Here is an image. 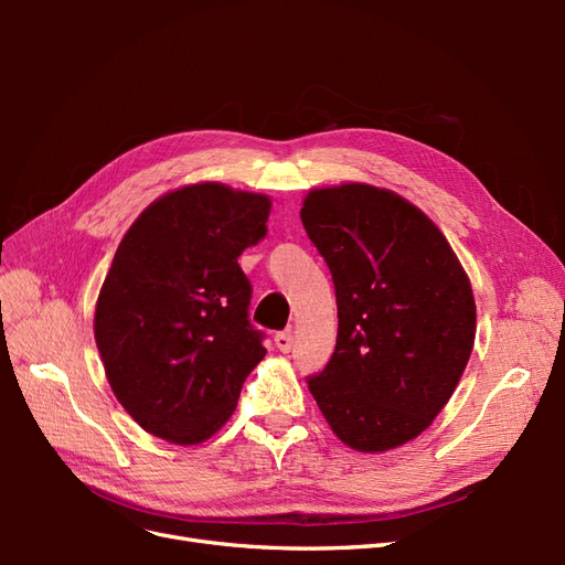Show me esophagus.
<instances>
[{
  "instance_id": "34e87169",
  "label": "esophagus",
  "mask_w": 565,
  "mask_h": 565,
  "mask_svg": "<svg viewBox=\"0 0 565 565\" xmlns=\"http://www.w3.org/2000/svg\"><path fill=\"white\" fill-rule=\"evenodd\" d=\"M292 344H295L292 330H285V332H278V334H276V347H278V351L289 353V351H292Z\"/></svg>"
}]
</instances>
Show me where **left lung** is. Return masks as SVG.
<instances>
[{
  "instance_id": "left-lung-1",
  "label": "left lung",
  "mask_w": 565,
  "mask_h": 565,
  "mask_svg": "<svg viewBox=\"0 0 565 565\" xmlns=\"http://www.w3.org/2000/svg\"><path fill=\"white\" fill-rule=\"evenodd\" d=\"M337 292V347L309 391L334 436L386 452L429 429L476 339L467 270L413 202L370 183L313 188L301 204Z\"/></svg>"
}]
</instances>
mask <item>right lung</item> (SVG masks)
<instances>
[{"instance_id": "right-lung-1", "label": "right lung", "mask_w": 565, "mask_h": 565, "mask_svg": "<svg viewBox=\"0 0 565 565\" xmlns=\"http://www.w3.org/2000/svg\"><path fill=\"white\" fill-rule=\"evenodd\" d=\"M270 198L216 181L169 191L134 221L100 285L94 337L131 419L174 446L212 438L262 363L237 256L266 237Z\"/></svg>"}]
</instances>
